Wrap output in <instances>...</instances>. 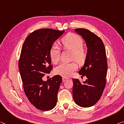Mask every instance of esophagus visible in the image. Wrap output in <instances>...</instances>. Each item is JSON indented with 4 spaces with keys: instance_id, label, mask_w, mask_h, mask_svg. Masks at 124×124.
Wrapping results in <instances>:
<instances>
[{
    "instance_id": "esophagus-1",
    "label": "esophagus",
    "mask_w": 124,
    "mask_h": 124,
    "mask_svg": "<svg viewBox=\"0 0 124 124\" xmlns=\"http://www.w3.org/2000/svg\"><path fill=\"white\" fill-rule=\"evenodd\" d=\"M68 79H69V78H68L63 77V78H62V81L64 82V81H65L66 80H68Z\"/></svg>"
}]
</instances>
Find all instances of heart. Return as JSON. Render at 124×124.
Segmentation results:
<instances>
[{
	"label": "heart",
	"instance_id": "heart-1",
	"mask_svg": "<svg viewBox=\"0 0 124 124\" xmlns=\"http://www.w3.org/2000/svg\"><path fill=\"white\" fill-rule=\"evenodd\" d=\"M62 44L65 49L73 51L72 59L81 64L85 62L86 58V51L83 46V40L77 34L69 33L62 39ZM60 48L55 44L51 46L50 50V57L51 62L57 64L60 60ZM78 64L75 62H62L57 66L55 72L63 77H69L74 71L77 70Z\"/></svg>",
	"mask_w": 124,
	"mask_h": 124
}]
</instances>
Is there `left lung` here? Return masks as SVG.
Wrapping results in <instances>:
<instances>
[{"instance_id":"1","label":"left lung","mask_w":124,"mask_h":124,"mask_svg":"<svg viewBox=\"0 0 124 124\" xmlns=\"http://www.w3.org/2000/svg\"><path fill=\"white\" fill-rule=\"evenodd\" d=\"M75 31L86 42L87 52L84 65L79 74L87 78L83 83L73 79L74 101L84 108L92 106L100 99L106 85L108 64L105 48L102 40L90 30L77 28Z\"/></svg>"}]
</instances>
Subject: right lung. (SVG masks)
Listing matches in <instances>:
<instances>
[{
	"instance_id": "obj_1",
	"label": "right lung",
	"mask_w": 124,
	"mask_h": 124,
	"mask_svg": "<svg viewBox=\"0 0 124 124\" xmlns=\"http://www.w3.org/2000/svg\"><path fill=\"white\" fill-rule=\"evenodd\" d=\"M64 32L47 28L35 30L22 47L19 69L24 93L31 104L42 111L51 110L56 105L62 77L57 75L46 81L42 78L53 69L50 48Z\"/></svg>"
}]
</instances>
